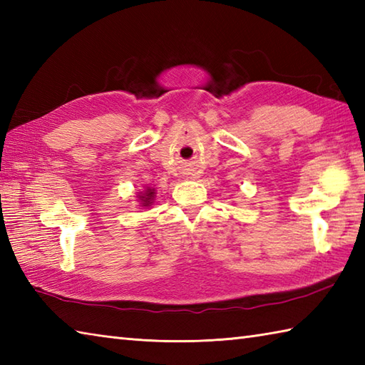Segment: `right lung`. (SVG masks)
<instances>
[{"label":"right lung","mask_w":365,"mask_h":365,"mask_svg":"<svg viewBox=\"0 0 365 365\" xmlns=\"http://www.w3.org/2000/svg\"><path fill=\"white\" fill-rule=\"evenodd\" d=\"M155 196H157V191L152 187H145L143 191H139L136 195V199L139 202V207L143 208H149L155 202Z\"/></svg>","instance_id":"add662e5"}]
</instances>
